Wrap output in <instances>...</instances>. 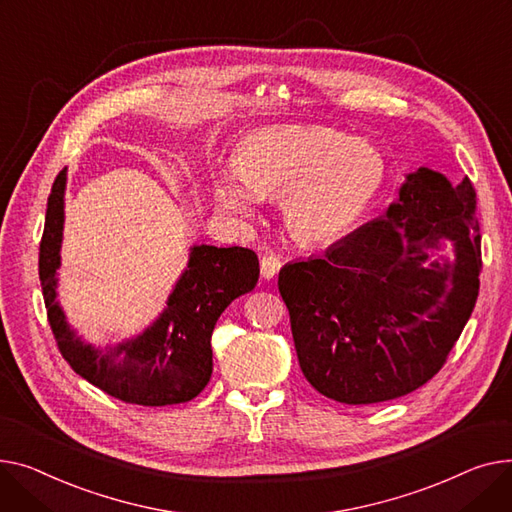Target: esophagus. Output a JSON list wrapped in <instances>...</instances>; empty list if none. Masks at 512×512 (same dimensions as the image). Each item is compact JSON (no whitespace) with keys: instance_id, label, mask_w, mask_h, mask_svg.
I'll return each instance as SVG.
<instances>
[{"instance_id":"34e87169","label":"esophagus","mask_w":512,"mask_h":512,"mask_svg":"<svg viewBox=\"0 0 512 512\" xmlns=\"http://www.w3.org/2000/svg\"><path fill=\"white\" fill-rule=\"evenodd\" d=\"M279 270H281V260H279L277 254L262 256V260H260V273H262V277L266 281L275 279L279 275Z\"/></svg>"}]
</instances>
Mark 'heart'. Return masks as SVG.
<instances>
[{
    "instance_id": "b5f03b06",
    "label": "heart",
    "mask_w": 512,
    "mask_h": 512,
    "mask_svg": "<svg viewBox=\"0 0 512 512\" xmlns=\"http://www.w3.org/2000/svg\"><path fill=\"white\" fill-rule=\"evenodd\" d=\"M384 182L380 150L324 126H285L250 134L235 169L215 182V200L233 221H250L262 196H279L289 231L326 244L364 217Z\"/></svg>"
}]
</instances>
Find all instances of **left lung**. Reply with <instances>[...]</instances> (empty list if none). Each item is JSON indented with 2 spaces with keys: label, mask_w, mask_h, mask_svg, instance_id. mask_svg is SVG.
<instances>
[{
  "label": "left lung",
  "mask_w": 512,
  "mask_h": 512,
  "mask_svg": "<svg viewBox=\"0 0 512 512\" xmlns=\"http://www.w3.org/2000/svg\"><path fill=\"white\" fill-rule=\"evenodd\" d=\"M475 190L430 167L405 175L382 219L279 273L293 343L320 395L372 405L424 386L475 308L482 235ZM446 243L454 260L440 255Z\"/></svg>",
  "instance_id": "8db88e82"
}]
</instances>
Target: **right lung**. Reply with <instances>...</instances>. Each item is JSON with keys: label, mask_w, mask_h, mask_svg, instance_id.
<instances>
[{"label": "right lung", "mask_w": 512, "mask_h": 512, "mask_svg": "<svg viewBox=\"0 0 512 512\" xmlns=\"http://www.w3.org/2000/svg\"><path fill=\"white\" fill-rule=\"evenodd\" d=\"M68 169L55 177L39 252V277L57 347L76 374L103 393L144 407L192 401L213 374L215 324L235 297L258 283V256L239 246H192L163 312L142 333L97 347L70 326L57 299Z\"/></svg>", "instance_id": "1"}]
</instances>
